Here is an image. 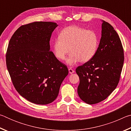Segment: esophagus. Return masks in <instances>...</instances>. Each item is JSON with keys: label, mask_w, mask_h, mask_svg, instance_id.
<instances>
[{"label": "esophagus", "mask_w": 131, "mask_h": 131, "mask_svg": "<svg viewBox=\"0 0 131 131\" xmlns=\"http://www.w3.org/2000/svg\"><path fill=\"white\" fill-rule=\"evenodd\" d=\"M69 72L70 74H72L73 73H74V70H73L72 68H69Z\"/></svg>", "instance_id": "esophagus-1"}]
</instances>
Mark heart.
<instances>
[{
	"label": "heart",
	"mask_w": 131,
	"mask_h": 131,
	"mask_svg": "<svg viewBox=\"0 0 131 131\" xmlns=\"http://www.w3.org/2000/svg\"><path fill=\"white\" fill-rule=\"evenodd\" d=\"M97 33L77 26H68L61 30L59 38L53 41V52L59 60H64L69 53L66 63L73 66L81 61L87 62L94 58L99 47Z\"/></svg>",
	"instance_id": "1"
}]
</instances>
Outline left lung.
<instances>
[{
  "mask_svg": "<svg viewBox=\"0 0 131 131\" xmlns=\"http://www.w3.org/2000/svg\"><path fill=\"white\" fill-rule=\"evenodd\" d=\"M101 39L97 52L91 60L79 66L80 79L77 93L89 105L105 100L116 89L124 64V50L114 28L102 21Z\"/></svg>",
  "mask_w": 131,
  "mask_h": 131,
  "instance_id": "8db88e82",
  "label": "left lung"
}]
</instances>
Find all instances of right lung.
<instances>
[{"mask_svg":"<svg viewBox=\"0 0 131 131\" xmlns=\"http://www.w3.org/2000/svg\"><path fill=\"white\" fill-rule=\"evenodd\" d=\"M58 26L41 21L23 25L8 46L6 65L13 85L22 96L37 105L54 101L68 74V68L50 51V37Z\"/></svg>","mask_w":131,"mask_h":131,"instance_id":"right-lung-1","label":"right lung"}]
</instances>
